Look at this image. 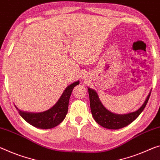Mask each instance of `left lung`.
<instances>
[{"mask_svg":"<svg viewBox=\"0 0 160 160\" xmlns=\"http://www.w3.org/2000/svg\"><path fill=\"white\" fill-rule=\"evenodd\" d=\"M88 91L89 94L91 111L94 120L102 127L109 129L123 128L134 121L145 108L151 94L150 92L143 105L137 111L127 114H117L109 112L103 106L96 91L88 87Z\"/></svg>","mask_w":160,"mask_h":160,"instance_id":"obj_1","label":"left lung"}]
</instances>
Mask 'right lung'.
<instances>
[{
    "label": "right lung",
    "instance_id": "add662e5",
    "mask_svg": "<svg viewBox=\"0 0 160 160\" xmlns=\"http://www.w3.org/2000/svg\"><path fill=\"white\" fill-rule=\"evenodd\" d=\"M79 82L77 81L66 87L56 104L47 111L41 113H30L22 112L15 105L21 117L32 126L40 129H51L63 122L68 112V102L75 86Z\"/></svg>",
    "mask_w": 160,
    "mask_h": 160
}]
</instances>
